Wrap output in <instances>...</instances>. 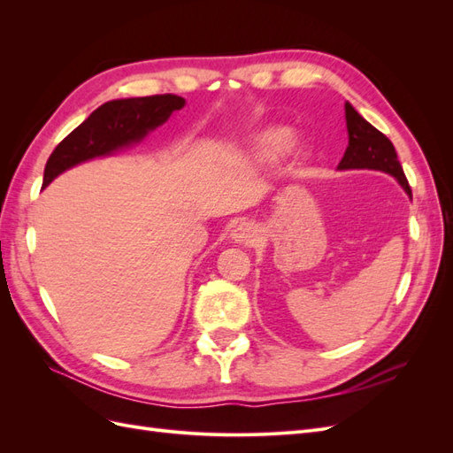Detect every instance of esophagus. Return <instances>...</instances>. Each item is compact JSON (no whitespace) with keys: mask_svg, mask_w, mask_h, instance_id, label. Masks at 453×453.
<instances>
[{"mask_svg":"<svg viewBox=\"0 0 453 453\" xmlns=\"http://www.w3.org/2000/svg\"><path fill=\"white\" fill-rule=\"evenodd\" d=\"M232 240L242 245H255L258 240V228L253 223H240L232 230Z\"/></svg>","mask_w":453,"mask_h":453,"instance_id":"34e87169","label":"esophagus"}]
</instances>
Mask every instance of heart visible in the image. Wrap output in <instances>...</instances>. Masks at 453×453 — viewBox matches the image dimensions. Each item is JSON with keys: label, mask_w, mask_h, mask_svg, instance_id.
<instances>
[{"label": "heart", "mask_w": 453, "mask_h": 453, "mask_svg": "<svg viewBox=\"0 0 453 453\" xmlns=\"http://www.w3.org/2000/svg\"><path fill=\"white\" fill-rule=\"evenodd\" d=\"M293 143V132L287 127H270L260 132L253 143V160L270 164L278 160Z\"/></svg>", "instance_id": "b5f03b06"}]
</instances>
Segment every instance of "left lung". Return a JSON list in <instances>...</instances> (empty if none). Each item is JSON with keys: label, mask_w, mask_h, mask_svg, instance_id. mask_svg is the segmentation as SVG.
Instances as JSON below:
<instances>
[{"label": "left lung", "mask_w": 453, "mask_h": 453, "mask_svg": "<svg viewBox=\"0 0 453 453\" xmlns=\"http://www.w3.org/2000/svg\"><path fill=\"white\" fill-rule=\"evenodd\" d=\"M346 125L349 143L344 157H342L338 170H380L393 175L403 188L412 196L408 180L403 172L393 143L378 128L366 122L353 105L346 102Z\"/></svg>", "instance_id": "left-lung-1"}]
</instances>
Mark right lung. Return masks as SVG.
I'll use <instances>...</instances> for the list:
<instances>
[{"label":"right lung","instance_id":"add662e5","mask_svg":"<svg viewBox=\"0 0 453 453\" xmlns=\"http://www.w3.org/2000/svg\"><path fill=\"white\" fill-rule=\"evenodd\" d=\"M183 105L185 100L175 94L113 100L100 105L52 150L45 164L43 188L75 164L111 155L117 149L142 142Z\"/></svg>","mask_w":453,"mask_h":453}]
</instances>
